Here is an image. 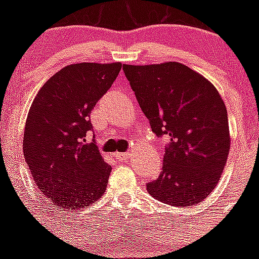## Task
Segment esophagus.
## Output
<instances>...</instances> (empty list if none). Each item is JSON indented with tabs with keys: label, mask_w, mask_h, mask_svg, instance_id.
I'll list each match as a JSON object with an SVG mask.
<instances>
[{
	"label": "esophagus",
	"mask_w": 259,
	"mask_h": 259,
	"mask_svg": "<svg viewBox=\"0 0 259 259\" xmlns=\"http://www.w3.org/2000/svg\"><path fill=\"white\" fill-rule=\"evenodd\" d=\"M115 157H116V159H118V161L124 162V161H127V159H130L131 154H130V153H116Z\"/></svg>",
	"instance_id": "esophagus-1"
}]
</instances>
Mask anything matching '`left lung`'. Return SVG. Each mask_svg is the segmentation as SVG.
Here are the masks:
<instances>
[{"instance_id":"obj_1","label":"left lung","mask_w":259,"mask_h":259,"mask_svg":"<svg viewBox=\"0 0 259 259\" xmlns=\"http://www.w3.org/2000/svg\"><path fill=\"white\" fill-rule=\"evenodd\" d=\"M143 113L170 144L150 196L176 207L197 205L217 187L230 154L227 109L206 77L179 62L124 65Z\"/></svg>"}]
</instances>
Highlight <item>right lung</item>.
<instances>
[{"label": "right lung", "instance_id": "add662e5", "mask_svg": "<svg viewBox=\"0 0 259 259\" xmlns=\"http://www.w3.org/2000/svg\"><path fill=\"white\" fill-rule=\"evenodd\" d=\"M120 68V62L66 66L29 107L23 153L36 185L57 209H85L105 193L111 166L85 137L92 131L91 111Z\"/></svg>", "mask_w": 259, "mask_h": 259}]
</instances>
